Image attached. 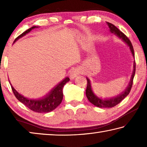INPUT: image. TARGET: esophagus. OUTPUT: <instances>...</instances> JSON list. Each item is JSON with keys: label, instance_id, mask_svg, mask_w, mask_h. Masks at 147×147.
<instances>
[{"label": "esophagus", "instance_id": "obj_1", "mask_svg": "<svg viewBox=\"0 0 147 147\" xmlns=\"http://www.w3.org/2000/svg\"><path fill=\"white\" fill-rule=\"evenodd\" d=\"M80 70L78 68H74L72 69L70 72L71 78L73 79V78H75V77H76L80 74Z\"/></svg>", "mask_w": 147, "mask_h": 147}]
</instances>
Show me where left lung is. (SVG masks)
Instances as JSON below:
<instances>
[{
    "label": "left lung",
    "mask_w": 147,
    "mask_h": 147,
    "mask_svg": "<svg viewBox=\"0 0 147 147\" xmlns=\"http://www.w3.org/2000/svg\"><path fill=\"white\" fill-rule=\"evenodd\" d=\"M107 24H108L109 28L112 33L116 34L119 38H121L124 42H125V43H127L128 45L130 47V51L131 52V53H132V55L134 56V51L132 44H131L130 39L127 38V36H126L124 34H123L121 31L119 30L115 26H114L113 24L109 23H107ZM135 73H136V62H134L133 74H132V76H131L130 82L129 84V86H128V88H126V90L124 92H123L121 94H119V96H117L115 98L108 99V100H102V99L99 98L97 97V96L94 95L93 91H92L91 89L90 81H89V80L87 78L88 84H87L86 94L88 100L91 103L93 104V105L99 107V108H112V107H114L115 106L117 105L119 103H120L123 100L129 93H130L131 87H132L134 77V75H135Z\"/></svg>",
    "instance_id": "left-lung-1"
}]
</instances>
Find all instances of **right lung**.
<instances>
[{
	"label": "right lung",
	"mask_w": 147,
	"mask_h": 147,
	"mask_svg": "<svg viewBox=\"0 0 147 147\" xmlns=\"http://www.w3.org/2000/svg\"><path fill=\"white\" fill-rule=\"evenodd\" d=\"M36 26H32V28H29L24 32L23 34H21L16 39H17L23 37L24 35L32 30V29L35 28ZM70 80L68 77L65 78L63 81L61 82L60 83L55 87L53 90L50 93L47 94L44 98L39 99V100H32V99L26 98L19 93H17L16 89H15L13 86L10 84L11 89L13 91V93L16 97L18 100L23 103L24 105H25L27 108L31 109L33 111L38 113H48L50 111L54 110V109L56 108L59 104H61L62 99H63V88L65 84Z\"/></svg>",
	"instance_id": "obj_1"
}]
</instances>
